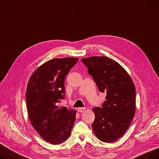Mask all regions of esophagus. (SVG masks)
<instances>
[{"instance_id": "obj_1", "label": "esophagus", "mask_w": 159, "mask_h": 159, "mask_svg": "<svg viewBox=\"0 0 159 159\" xmlns=\"http://www.w3.org/2000/svg\"><path fill=\"white\" fill-rule=\"evenodd\" d=\"M84 110H85V107H79L77 109V111L79 112H82L84 111Z\"/></svg>"}]
</instances>
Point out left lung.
<instances>
[{"mask_svg": "<svg viewBox=\"0 0 159 159\" xmlns=\"http://www.w3.org/2000/svg\"><path fill=\"white\" fill-rule=\"evenodd\" d=\"M102 93H106L102 107L93 109V130L100 141L112 143L128 129L135 112V88L129 73L106 56L82 59Z\"/></svg>", "mask_w": 159, "mask_h": 159, "instance_id": "left-lung-1", "label": "left lung"}]
</instances>
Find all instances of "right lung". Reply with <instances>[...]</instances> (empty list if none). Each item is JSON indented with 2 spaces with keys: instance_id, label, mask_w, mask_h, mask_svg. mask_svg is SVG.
<instances>
[{
  "instance_id": "right-lung-1",
  "label": "right lung",
  "mask_w": 159,
  "mask_h": 159,
  "mask_svg": "<svg viewBox=\"0 0 159 159\" xmlns=\"http://www.w3.org/2000/svg\"><path fill=\"white\" fill-rule=\"evenodd\" d=\"M78 60H50L35 70L27 84L25 98L30 121L42 138L52 144L66 141L75 121V110L59 107L56 103L65 98V78Z\"/></svg>"
}]
</instances>
